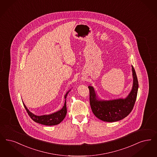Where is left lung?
Returning <instances> with one entry per match:
<instances>
[{
    "label": "left lung",
    "mask_w": 157,
    "mask_h": 157,
    "mask_svg": "<svg viewBox=\"0 0 157 157\" xmlns=\"http://www.w3.org/2000/svg\"><path fill=\"white\" fill-rule=\"evenodd\" d=\"M133 84L132 90L125 99L111 101L99 100L94 88L89 86L90 105L94 116L99 119L107 122L119 121L127 117L133 109L138 92V82L134 67L132 66Z\"/></svg>",
    "instance_id": "1"
}]
</instances>
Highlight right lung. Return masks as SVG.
<instances>
[{
    "label": "right lung",
    "mask_w": 157,
    "mask_h": 157,
    "mask_svg": "<svg viewBox=\"0 0 157 157\" xmlns=\"http://www.w3.org/2000/svg\"><path fill=\"white\" fill-rule=\"evenodd\" d=\"M70 90H69L68 92H67V93L65 95V101L64 106L63 107V108L60 110H58L56 112L52 113L50 114L43 115V116H36L29 110V109L27 108V107L25 106L24 103H23V105L25 107V110L28 113V114L29 115V116L35 122L38 123L39 124H43V125H56V124H59L64 119V118L66 116V114L67 113V106H66V98H67V94L69 93Z\"/></svg>",
    "instance_id": "add662e5"
}]
</instances>
